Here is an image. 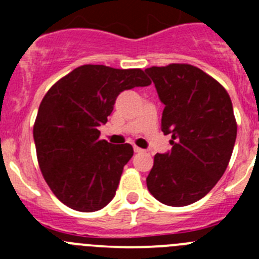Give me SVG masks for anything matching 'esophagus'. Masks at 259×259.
Segmentation results:
<instances>
[{
  "label": "esophagus",
  "mask_w": 259,
  "mask_h": 259,
  "mask_svg": "<svg viewBox=\"0 0 259 259\" xmlns=\"http://www.w3.org/2000/svg\"><path fill=\"white\" fill-rule=\"evenodd\" d=\"M134 150H135V153H143L144 150L141 149V148H139V146H134Z\"/></svg>",
  "instance_id": "34e87169"
}]
</instances>
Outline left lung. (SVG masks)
<instances>
[{
    "label": "left lung",
    "instance_id": "8db88e82",
    "mask_svg": "<svg viewBox=\"0 0 259 259\" xmlns=\"http://www.w3.org/2000/svg\"><path fill=\"white\" fill-rule=\"evenodd\" d=\"M164 109L162 131L172 149L154 155L146 178L150 193L168 206L201 200L230 163L237 123L230 95L219 81L188 63L146 68Z\"/></svg>",
    "mask_w": 259,
    "mask_h": 259
}]
</instances>
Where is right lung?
<instances>
[{
    "label": "right lung",
    "instance_id": "right-lung-1",
    "mask_svg": "<svg viewBox=\"0 0 259 259\" xmlns=\"http://www.w3.org/2000/svg\"><path fill=\"white\" fill-rule=\"evenodd\" d=\"M150 83L141 68L83 65L44 96L33 124L36 154L45 182L66 206L91 212L113 200L134 148L101 140L98 125L123 91Z\"/></svg>",
    "mask_w": 259,
    "mask_h": 259
}]
</instances>
